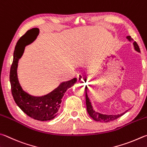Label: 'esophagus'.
<instances>
[{"mask_svg": "<svg viewBox=\"0 0 147 147\" xmlns=\"http://www.w3.org/2000/svg\"><path fill=\"white\" fill-rule=\"evenodd\" d=\"M76 79L78 83H81L84 82V75L82 73H79L77 74L76 76Z\"/></svg>", "mask_w": 147, "mask_h": 147, "instance_id": "1", "label": "esophagus"}]
</instances>
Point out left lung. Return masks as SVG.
Masks as SVG:
<instances>
[{
	"mask_svg": "<svg viewBox=\"0 0 147 147\" xmlns=\"http://www.w3.org/2000/svg\"><path fill=\"white\" fill-rule=\"evenodd\" d=\"M127 38L129 40V41L133 40V39L131 38V36H127ZM133 44H134V49H136V51H137L138 52H140V47H139L138 45L136 42H134V43H133ZM85 91H86V90H85ZM85 98H86V106H87V110L88 113H89V116L91 117L93 119L95 120V121H96L107 123V122L114 121V120H115L117 118H119L120 116L123 115L124 114L126 113L128 111H126L125 113H122L121 114H118V115H105V114H100L98 113H96V112L93 110L92 107L91 105V103H90L89 98H88V96H87V92H86V94H85Z\"/></svg>",
	"mask_w": 147,
	"mask_h": 147,
	"instance_id": "left-lung-1",
	"label": "left lung"
}]
</instances>
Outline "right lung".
<instances>
[{
	"label": "right lung",
	"mask_w": 147,
	"mask_h": 147,
	"mask_svg": "<svg viewBox=\"0 0 147 147\" xmlns=\"http://www.w3.org/2000/svg\"><path fill=\"white\" fill-rule=\"evenodd\" d=\"M39 33L38 28H33L28 31L18 40L13 53V60L11 65L9 81L11 94L15 103L28 116L39 121H48L55 118L59 113L62 98L66 90L73 86L76 78L62 82L57 89L47 95L36 97L28 94L22 90L18 80L17 69L18 62L24 51L26 40L30 34Z\"/></svg>",
	"instance_id": "1"
}]
</instances>
